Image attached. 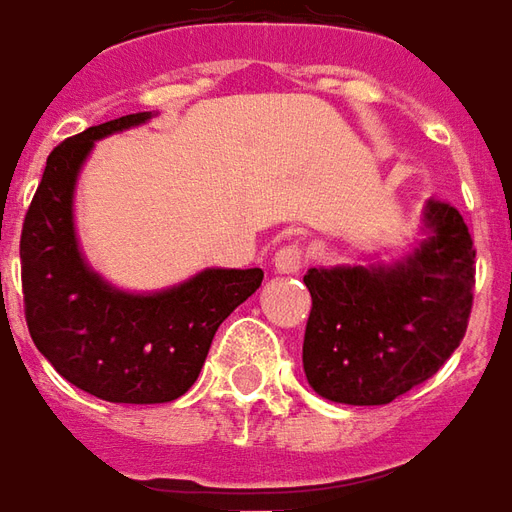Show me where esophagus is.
I'll list each match as a JSON object with an SVG mask.
<instances>
[{"instance_id": "obj_1", "label": "esophagus", "mask_w": 512, "mask_h": 512, "mask_svg": "<svg viewBox=\"0 0 512 512\" xmlns=\"http://www.w3.org/2000/svg\"><path fill=\"white\" fill-rule=\"evenodd\" d=\"M305 248L299 245V242H288V245H283L278 253H275V270L278 272H299L302 267H305Z\"/></svg>"}]
</instances>
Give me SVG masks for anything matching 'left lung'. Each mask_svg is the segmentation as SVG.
<instances>
[{"mask_svg": "<svg viewBox=\"0 0 512 512\" xmlns=\"http://www.w3.org/2000/svg\"><path fill=\"white\" fill-rule=\"evenodd\" d=\"M424 224L429 237L394 267L307 270L313 307L302 364L315 394L388 405L459 348L475 294V242L443 199L426 202Z\"/></svg>", "mask_w": 512, "mask_h": 512, "instance_id": "left-lung-1", "label": "left lung"}]
</instances>
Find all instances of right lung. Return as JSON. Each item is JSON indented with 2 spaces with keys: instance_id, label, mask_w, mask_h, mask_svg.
I'll use <instances>...</instances> for the list:
<instances>
[{
  "instance_id": "obj_1",
  "label": "right lung",
  "mask_w": 512,
  "mask_h": 512,
  "mask_svg": "<svg viewBox=\"0 0 512 512\" xmlns=\"http://www.w3.org/2000/svg\"><path fill=\"white\" fill-rule=\"evenodd\" d=\"M121 115L59 142L21 229L23 313L37 351L72 386L105 402L156 405L199 378L218 326L261 286L264 272L205 270L161 294H124L86 267L72 191L94 140L145 124Z\"/></svg>"
}]
</instances>
